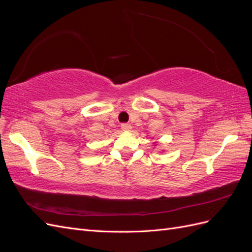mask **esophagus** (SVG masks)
<instances>
[{"mask_svg":"<svg viewBox=\"0 0 252 252\" xmlns=\"http://www.w3.org/2000/svg\"><path fill=\"white\" fill-rule=\"evenodd\" d=\"M121 128H122V130H123V131H130L131 126L127 124V123H124V124L121 125Z\"/></svg>","mask_w":252,"mask_h":252,"instance_id":"obj_1","label":"esophagus"}]
</instances>
